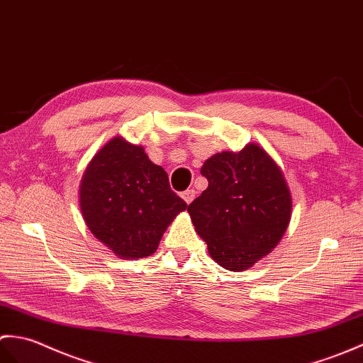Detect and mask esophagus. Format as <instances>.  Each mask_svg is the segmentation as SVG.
I'll return each mask as SVG.
<instances>
[{"label":"esophagus","instance_id":"34e87169","mask_svg":"<svg viewBox=\"0 0 363 363\" xmlns=\"http://www.w3.org/2000/svg\"><path fill=\"white\" fill-rule=\"evenodd\" d=\"M194 197H196V191H194V189H186L184 192H182V199H183L184 202H186L188 205L192 202V200H194Z\"/></svg>","mask_w":363,"mask_h":363}]
</instances>
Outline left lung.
I'll use <instances>...</instances> for the list:
<instances>
[{"label":"left lung","mask_w":363,"mask_h":363,"mask_svg":"<svg viewBox=\"0 0 363 363\" xmlns=\"http://www.w3.org/2000/svg\"><path fill=\"white\" fill-rule=\"evenodd\" d=\"M200 172L208 188L188 206L192 225L220 267L247 270L279 244L291 222L286 177L257 143L213 155Z\"/></svg>","instance_id":"left-lung-1"}]
</instances>
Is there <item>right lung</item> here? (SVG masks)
Returning <instances> with one entry per match:
<instances>
[{"instance_id": "add662e5", "label": "right lung", "mask_w": 363, "mask_h": 363, "mask_svg": "<svg viewBox=\"0 0 363 363\" xmlns=\"http://www.w3.org/2000/svg\"><path fill=\"white\" fill-rule=\"evenodd\" d=\"M79 206L93 236L121 259L155 253L166 228L188 208L169 188L164 169L123 136L104 144L86 164Z\"/></svg>"}]
</instances>
